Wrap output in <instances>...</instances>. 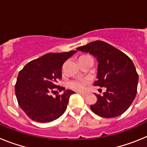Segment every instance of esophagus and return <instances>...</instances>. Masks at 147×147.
<instances>
[{
  "instance_id": "esophagus-1",
  "label": "esophagus",
  "mask_w": 147,
  "mask_h": 147,
  "mask_svg": "<svg viewBox=\"0 0 147 147\" xmlns=\"http://www.w3.org/2000/svg\"><path fill=\"white\" fill-rule=\"evenodd\" d=\"M78 93H80V95H82V96H87V93H82V92H78Z\"/></svg>"
}]
</instances>
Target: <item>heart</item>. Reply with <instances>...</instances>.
<instances>
[{"label":"heart","instance_id":"1","mask_svg":"<svg viewBox=\"0 0 147 147\" xmlns=\"http://www.w3.org/2000/svg\"><path fill=\"white\" fill-rule=\"evenodd\" d=\"M89 83V80L87 78L85 79H76V80H71L68 83V86L71 88L76 90H84L86 88V86Z\"/></svg>","mask_w":147,"mask_h":147}]
</instances>
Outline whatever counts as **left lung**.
I'll return each mask as SVG.
<instances>
[{
    "mask_svg": "<svg viewBox=\"0 0 147 147\" xmlns=\"http://www.w3.org/2000/svg\"><path fill=\"white\" fill-rule=\"evenodd\" d=\"M90 53L98 62V80L94 86L105 87L103 96L96 94V103L90 105L94 113L103 118L117 117L124 113L137 93L138 74L130 58L113 45L96 40L77 48Z\"/></svg>",
    "mask_w": 147,
    "mask_h": 147,
    "instance_id": "obj_1",
    "label": "left lung"
}]
</instances>
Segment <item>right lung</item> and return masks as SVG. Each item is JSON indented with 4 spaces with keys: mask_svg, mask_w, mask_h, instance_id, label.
<instances>
[{
    "mask_svg": "<svg viewBox=\"0 0 147 147\" xmlns=\"http://www.w3.org/2000/svg\"><path fill=\"white\" fill-rule=\"evenodd\" d=\"M76 51L49 53L28 62L18 74L15 86L18 105L29 119L46 123L57 119L67 108L72 90L59 93L53 97L51 93L65 88L57 84L62 78L64 62Z\"/></svg>",
    "mask_w": 147,
    "mask_h": 147,
    "instance_id": "obj_1",
    "label": "right lung"
}]
</instances>
